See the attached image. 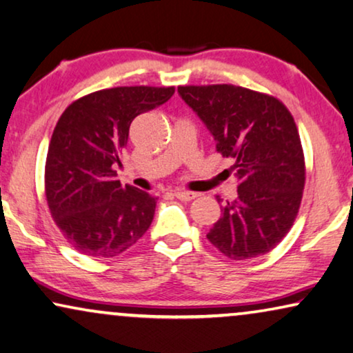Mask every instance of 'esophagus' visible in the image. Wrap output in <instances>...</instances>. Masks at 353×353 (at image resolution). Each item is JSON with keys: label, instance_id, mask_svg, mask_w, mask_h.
Listing matches in <instances>:
<instances>
[{"label": "esophagus", "instance_id": "esophagus-1", "mask_svg": "<svg viewBox=\"0 0 353 353\" xmlns=\"http://www.w3.org/2000/svg\"><path fill=\"white\" fill-rule=\"evenodd\" d=\"M174 196L179 198V200H182V201H192V200H195V198L198 196V193L188 192V190H176L174 192Z\"/></svg>", "mask_w": 353, "mask_h": 353}]
</instances>
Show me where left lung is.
<instances>
[{
    "instance_id": "8db88e82",
    "label": "left lung",
    "mask_w": 353,
    "mask_h": 353,
    "mask_svg": "<svg viewBox=\"0 0 353 353\" xmlns=\"http://www.w3.org/2000/svg\"><path fill=\"white\" fill-rule=\"evenodd\" d=\"M222 157L232 158L238 195L206 238L233 261L259 257L290 232L305 183L301 137L290 110L267 94L233 84L179 86Z\"/></svg>"
}]
</instances>
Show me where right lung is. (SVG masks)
<instances>
[{
  "instance_id": "1",
  "label": "right lung",
  "mask_w": 353,
  "mask_h": 353,
  "mask_svg": "<svg viewBox=\"0 0 353 353\" xmlns=\"http://www.w3.org/2000/svg\"><path fill=\"white\" fill-rule=\"evenodd\" d=\"M174 86H121L88 94L59 118L49 143L44 188L49 211L81 254L115 257L148 230L157 198L117 179L129 128L163 105Z\"/></svg>"
}]
</instances>
